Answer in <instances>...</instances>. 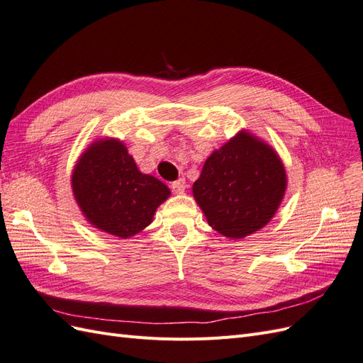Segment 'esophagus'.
<instances>
[{
	"instance_id": "obj_1",
	"label": "esophagus",
	"mask_w": 363,
	"mask_h": 363,
	"mask_svg": "<svg viewBox=\"0 0 363 363\" xmlns=\"http://www.w3.org/2000/svg\"><path fill=\"white\" fill-rule=\"evenodd\" d=\"M171 189L175 192V194H183L184 189H186V180L184 179H179L171 183Z\"/></svg>"
}]
</instances>
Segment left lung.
<instances>
[{
  "mask_svg": "<svg viewBox=\"0 0 363 363\" xmlns=\"http://www.w3.org/2000/svg\"><path fill=\"white\" fill-rule=\"evenodd\" d=\"M286 184L277 152L242 130L207 157L192 192L208 225L225 238L242 239L271 221Z\"/></svg>",
  "mask_w": 363,
  "mask_h": 363,
  "instance_id": "1",
  "label": "left lung"
}]
</instances>
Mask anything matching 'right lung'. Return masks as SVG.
Wrapping results in <instances>:
<instances>
[{"label": "right lung", "mask_w": 363, "mask_h": 363, "mask_svg": "<svg viewBox=\"0 0 363 363\" xmlns=\"http://www.w3.org/2000/svg\"><path fill=\"white\" fill-rule=\"evenodd\" d=\"M71 184L87 221L123 239L150 225L171 195L167 184L138 169L124 142L108 138L87 147L74 167Z\"/></svg>", "instance_id": "right-lung-1"}]
</instances>
